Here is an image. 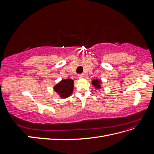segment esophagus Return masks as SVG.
Listing matches in <instances>:
<instances>
[{"mask_svg":"<svg viewBox=\"0 0 154 154\" xmlns=\"http://www.w3.org/2000/svg\"><path fill=\"white\" fill-rule=\"evenodd\" d=\"M78 78H79V79H82V78H84V77H85V76H84V74H78Z\"/></svg>","mask_w":154,"mask_h":154,"instance_id":"34e87169","label":"esophagus"}]
</instances>
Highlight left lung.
<instances>
[{
  "instance_id": "1",
  "label": "left lung",
  "mask_w": 154,
  "mask_h": 154,
  "mask_svg": "<svg viewBox=\"0 0 154 154\" xmlns=\"http://www.w3.org/2000/svg\"><path fill=\"white\" fill-rule=\"evenodd\" d=\"M92 85L95 87L96 89H100L101 87V81L98 79H94L92 80Z\"/></svg>"
}]
</instances>
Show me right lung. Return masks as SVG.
<instances>
[{"instance_id": "obj_1", "label": "right lung", "mask_w": 154, "mask_h": 154, "mask_svg": "<svg viewBox=\"0 0 154 154\" xmlns=\"http://www.w3.org/2000/svg\"><path fill=\"white\" fill-rule=\"evenodd\" d=\"M74 81L71 79H63L53 89L62 98H67L71 96L73 92Z\"/></svg>"}]
</instances>
